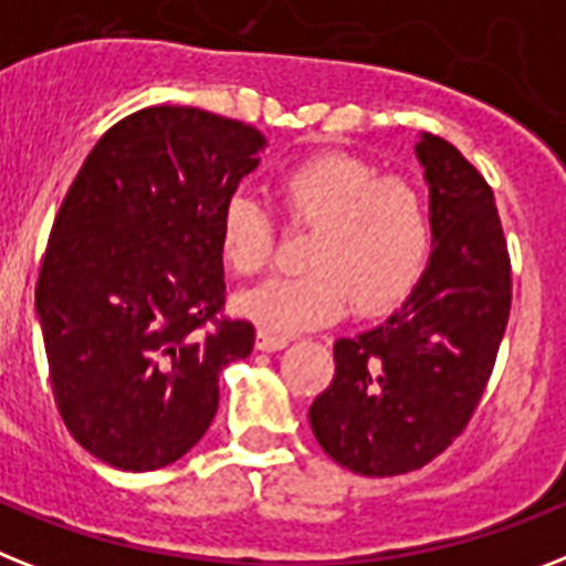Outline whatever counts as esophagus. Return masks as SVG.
I'll return each instance as SVG.
<instances>
[{
	"label": "esophagus",
	"instance_id": "obj_1",
	"mask_svg": "<svg viewBox=\"0 0 566 566\" xmlns=\"http://www.w3.org/2000/svg\"><path fill=\"white\" fill-rule=\"evenodd\" d=\"M291 343L287 337H282V334H273V331H259V339H255V346L261 348V352H279V348H284Z\"/></svg>",
	"mask_w": 566,
	"mask_h": 566
}]
</instances>
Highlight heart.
Listing matches in <instances>:
<instances>
[{
	"mask_svg": "<svg viewBox=\"0 0 566 566\" xmlns=\"http://www.w3.org/2000/svg\"><path fill=\"white\" fill-rule=\"evenodd\" d=\"M279 211L291 227L314 229L296 275H275L238 298L243 316L273 334L334 323L348 302L375 316L416 291L430 261L433 223L416 179L384 174L355 154H323L275 179ZM275 252V223L250 195L220 211V255L238 275H255Z\"/></svg>",
	"mask_w": 566,
	"mask_h": 566,
	"instance_id": "1",
	"label": "heart"
}]
</instances>
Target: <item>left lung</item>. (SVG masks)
Masks as SVG:
<instances>
[{
	"instance_id": "1",
	"label": "left lung",
	"mask_w": 566,
	"mask_h": 566,
	"mask_svg": "<svg viewBox=\"0 0 566 566\" xmlns=\"http://www.w3.org/2000/svg\"><path fill=\"white\" fill-rule=\"evenodd\" d=\"M430 182L433 255L387 323L334 343L311 427L363 476L410 474L457 442L489 387L512 311V259L494 191L442 136L416 145Z\"/></svg>"
}]
</instances>
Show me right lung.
<instances>
[{"mask_svg": "<svg viewBox=\"0 0 566 566\" xmlns=\"http://www.w3.org/2000/svg\"><path fill=\"white\" fill-rule=\"evenodd\" d=\"M264 148L197 107L116 122L69 186L36 279L49 378L81 448L156 471L200 442L220 369L255 346L227 316L220 211Z\"/></svg>", "mask_w": 566, "mask_h": 566, "instance_id": "add662e5", "label": "right lung"}]
</instances>
